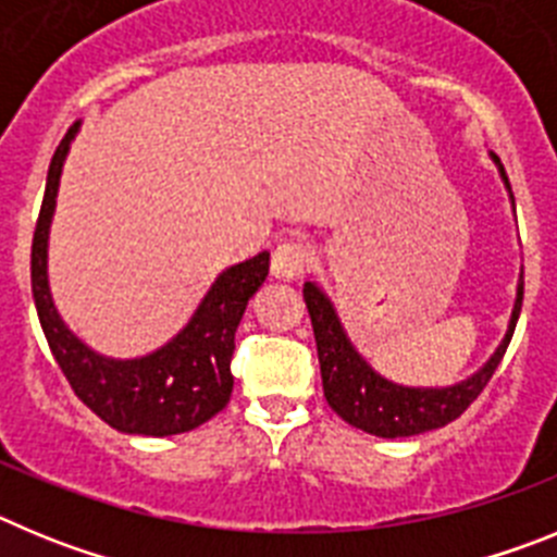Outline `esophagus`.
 I'll return each mask as SVG.
<instances>
[{"label": "esophagus", "instance_id": "obj_1", "mask_svg": "<svg viewBox=\"0 0 557 557\" xmlns=\"http://www.w3.org/2000/svg\"><path fill=\"white\" fill-rule=\"evenodd\" d=\"M309 268V250L301 243H282L273 250V259H270V270H273L275 278L282 282H295L301 278Z\"/></svg>", "mask_w": 557, "mask_h": 557}]
</instances>
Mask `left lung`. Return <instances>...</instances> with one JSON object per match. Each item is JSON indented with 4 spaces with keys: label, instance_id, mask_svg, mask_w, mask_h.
I'll return each instance as SVG.
<instances>
[{
    "label": "left lung",
    "instance_id": "1",
    "mask_svg": "<svg viewBox=\"0 0 557 557\" xmlns=\"http://www.w3.org/2000/svg\"><path fill=\"white\" fill-rule=\"evenodd\" d=\"M491 161L499 170V178L508 189L510 206L516 211L505 166L499 164L494 152H491ZM521 295H524V270L519 273V284H516V301L513 309H510L508 329L502 334L494 354L471 376L444 387H412L398 385L393 379L382 376L357 351L326 289L318 282H307L304 284V301H307L309 318H312L318 359H321L323 396H326L329 407L343 421L376 437H412L421 435V432L441 430L449 421H455L457 416H462L466 407L480 396L482 387L488 385V379L494 376L496 366L502 362V357L508 351L510 337H513L516 321H519L521 312Z\"/></svg>",
    "mask_w": 557,
    "mask_h": 557
}]
</instances>
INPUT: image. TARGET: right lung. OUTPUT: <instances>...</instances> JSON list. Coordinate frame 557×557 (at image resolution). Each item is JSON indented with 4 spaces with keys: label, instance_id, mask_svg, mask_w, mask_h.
Here are the masks:
<instances>
[{
    "label": "right lung",
    "instance_id": "add662e5",
    "mask_svg": "<svg viewBox=\"0 0 557 557\" xmlns=\"http://www.w3.org/2000/svg\"><path fill=\"white\" fill-rule=\"evenodd\" d=\"M83 122H75L58 145L47 172L41 214L33 234V301L52 357L69 385L113 430L127 435L166 437L206 424L228 405L234 391L231 354L234 332L248 301L268 278L270 253L231 264L211 282L189 321L164 346L141 357H106L83 343L61 318L49 289V228L69 147Z\"/></svg>",
    "mask_w": 557,
    "mask_h": 557
}]
</instances>
